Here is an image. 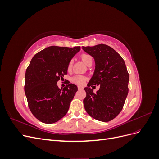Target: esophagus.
Masks as SVG:
<instances>
[{"instance_id":"1","label":"esophagus","mask_w":159,"mask_h":159,"mask_svg":"<svg viewBox=\"0 0 159 159\" xmlns=\"http://www.w3.org/2000/svg\"><path fill=\"white\" fill-rule=\"evenodd\" d=\"M84 89L83 87H81V86H78V89Z\"/></svg>"}]
</instances>
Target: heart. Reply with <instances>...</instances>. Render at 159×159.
<instances>
[{
  "mask_svg": "<svg viewBox=\"0 0 159 159\" xmlns=\"http://www.w3.org/2000/svg\"><path fill=\"white\" fill-rule=\"evenodd\" d=\"M81 59L84 62L85 64H86L88 66L89 64H92L93 57H91V56H90L88 54H83L81 56ZM72 66H73V60H71V61H70V62L68 63V70L69 71L71 70V69L72 68ZM85 80H86L85 77L84 75H74L73 78H71V81H73V83L80 85H84L85 81Z\"/></svg>",
  "mask_w": 159,
  "mask_h": 159,
  "instance_id": "obj_1",
  "label": "heart"
}]
</instances>
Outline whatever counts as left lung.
<instances>
[{
  "label": "left lung",
  "instance_id": "1",
  "mask_svg": "<svg viewBox=\"0 0 159 159\" xmlns=\"http://www.w3.org/2000/svg\"><path fill=\"white\" fill-rule=\"evenodd\" d=\"M82 49L95 60V68L92 78L84 89V99L87 113L95 119L108 122L121 111L128 94L129 75L125 63L118 53L105 44ZM100 85L96 94L90 87Z\"/></svg>",
  "mask_w": 159,
  "mask_h": 159
}]
</instances>
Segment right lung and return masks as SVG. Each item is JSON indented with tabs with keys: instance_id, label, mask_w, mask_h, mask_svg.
I'll list each match as a JSON object with an SVG mask.
<instances>
[{
	"instance_id": "obj_1",
	"label": "right lung",
	"mask_w": 159,
	"mask_h": 159,
	"mask_svg": "<svg viewBox=\"0 0 159 159\" xmlns=\"http://www.w3.org/2000/svg\"><path fill=\"white\" fill-rule=\"evenodd\" d=\"M80 50V46H52L31 60L25 74V91L30 111L41 122L56 123L68 112L78 87L68 81L60 89L56 84L68 74V63Z\"/></svg>"
}]
</instances>
